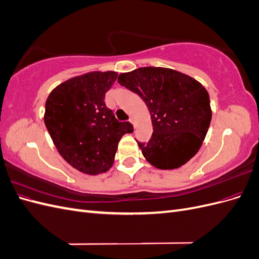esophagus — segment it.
<instances>
[{"mask_svg":"<svg viewBox=\"0 0 259 259\" xmlns=\"http://www.w3.org/2000/svg\"><path fill=\"white\" fill-rule=\"evenodd\" d=\"M130 122L134 125V127H136V124H135V119H134V116H130Z\"/></svg>","mask_w":259,"mask_h":259,"instance_id":"34e87169","label":"esophagus"}]
</instances>
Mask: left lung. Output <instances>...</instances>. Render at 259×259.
I'll list each match as a JSON object with an SVG mask.
<instances>
[{"mask_svg":"<svg viewBox=\"0 0 259 259\" xmlns=\"http://www.w3.org/2000/svg\"><path fill=\"white\" fill-rule=\"evenodd\" d=\"M117 82L142 97L150 112V140L147 144L136 140L149 163L161 169H173L199 151L211 119L208 93L201 83L161 67L122 73Z\"/></svg>","mask_w":259,"mask_h":259,"instance_id":"1","label":"left lung"}]
</instances>
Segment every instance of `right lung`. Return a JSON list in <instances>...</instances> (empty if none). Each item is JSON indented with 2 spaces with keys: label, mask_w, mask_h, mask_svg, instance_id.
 Here are the masks:
<instances>
[{
  "label": "right lung",
  "mask_w": 259,
  "mask_h": 259,
  "mask_svg": "<svg viewBox=\"0 0 259 259\" xmlns=\"http://www.w3.org/2000/svg\"><path fill=\"white\" fill-rule=\"evenodd\" d=\"M114 71L90 72L58 85L45 103L44 123L58 152L70 165L97 175L111 167L122 136L133 133L105 103Z\"/></svg>",
  "instance_id": "obj_1"
}]
</instances>
